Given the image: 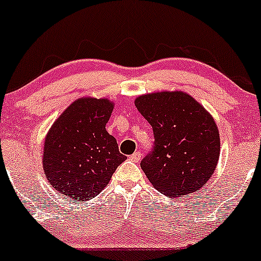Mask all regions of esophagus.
Masks as SVG:
<instances>
[{"instance_id":"obj_1","label":"esophagus","mask_w":261,"mask_h":261,"mask_svg":"<svg viewBox=\"0 0 261 261\" xmlns=\"http://www.w3.org/2000/svg\"><path fill=\"white\" fill-rule=\"evenodd\" d=\"M141 157H142V154H141V151H136L134 154L130 155V160L134 161V162H139L141 160Z\"/></svg>"}]
</instances>
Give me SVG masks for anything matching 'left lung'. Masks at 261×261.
I'll return each mask as SVG.
<instances>
[{
  "mask_svg": "<svg viewBox=\"0 0 261 261\" xmlns=\"http://www.w3.org/2000/svg\"><path fill=\"white\" fill-rule=\"evenodd\" d=\"M135 106L153 130V147L141 161L148 180L172 197L199 190L220 157V134L212 116L182 92L141 95Z\"/></svg>",
  "mask_w": 261,
  "mask_h": 261,
  "instance_id": "obj_1",
  "label": "left lung"
}]
</instances>
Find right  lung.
Here are the masks:
<instances>
[{
	"mask_svg": "<svg viewBox=\"0 0 261 261\" xmlns=\"http://www.w3.org/2000/svg\"><path fill=\"white\" fill-rule=\"evenodd\" d=\"M113 108L108 99H77L47 133L43 155L45 175L62 195L77 201L93 199L126 160L106 130Z\"/></svg>",
	"mask_w": 261,
	"mask_h": 261,
	"instance_id": "add662e5",
	"label": "right lung"
}]
</instances>
